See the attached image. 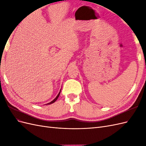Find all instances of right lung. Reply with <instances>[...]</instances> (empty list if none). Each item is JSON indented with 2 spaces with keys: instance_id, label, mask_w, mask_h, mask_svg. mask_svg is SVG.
<instances>
[{
  "instance_id": "add662e5",
  "label": "right lung",
  "mask_w": 146,
  "mask_h": 146,
  "mask_svg": "<svg viewBox=\"0 0 146 146\" xmlns=\"http://www.w3.org/2000/svg\"><path fill=\"white\" fill-rule=\"evenodd\" d=\"M60 92H61V91H60V92H59V93H58V95H57V96L56 97V98H55V99L54 100H53L52 102H49V103H48V104H47V105H49V104H53V103H54L57 100V99H58V97H59V96H60Z\"/></svg>"
}]
</instances>
